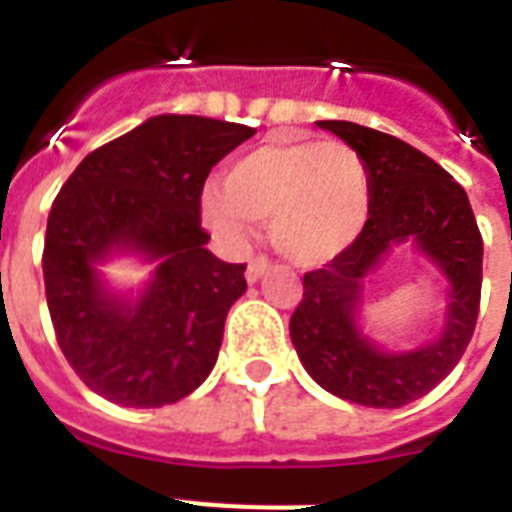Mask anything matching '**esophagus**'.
I'll return each instance as SVG.
<instances>
[{"label":"esophagus","instance_id":"34e87169","mask_svg":"<svg viewBox=\"0 0 512 512\" xmlns=\"http://www.w3.org/2000/svg\"><path fill=\"white\" fill-rule=\"evenodd\" d=\"M268 268H271V260L268 257H255V260H249L247 265V281L249 284H255V281H260L268 273Z\"/></svg>","mask_w":512,"mask_h":512}]
</instances>
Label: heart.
<instances>
[{
  "label": "heart",
  "instance_id": "1",
  "mask_svg": "<svg viewBox=\"0 0 512 512\" xmlns=\"http://www.w3.org/2000/svg\"><path fill=\"white\" fill-rule=\"evenodd\" d=\"M201 212L223 241L241 247L252 223L271 225L273 247L297 265H324L361 236L372 209L364 156L340 140L281 138L228 167Z\"/></svg>",
  "mask_w": 512,
  "mask_h": 512
}]
</instances>
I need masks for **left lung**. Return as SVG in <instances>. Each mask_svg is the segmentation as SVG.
Here are the masks:
<instances>
[{
  "label": "left lung",
  "instance_id": "8db88e82",
  "mask_svg": "<svg viewBox=\"0 0 512 512\" xmlns=\"http://www.w3.org/2000/svg\"><path fill=\"white\" fill-rule=\"evenodd\" d=\"M319 127L364 156L372 209L361 236L342 255L303 276V300L289 319V335L308 374L332 396L372 409H398L436 388L468 348L481 305L484 239L465 188L430 156L361 124ZM404 240H414L445 273L450 305L436 341L390 354L364 338L355 319L365 273Z\"/></svg>",
  "mask_w": 512,
  "mask_h": 512
}]
</instances>
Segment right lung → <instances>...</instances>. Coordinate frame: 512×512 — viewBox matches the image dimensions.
<instances>
[{
  "instance_id": "obj_1",
  "label": "right lung",
  "mask_w": 512,
  "mask_h": 512,
  "mask_svg": "<svg viewBox=\"0 0 512 512\" xmlns=\"http://www.w3.org/2000/svg\"><path fill=\"white\" fill-rule=\"evenodd\" d=\"M255 135L247 124L162 114L95 148L52 201L44 295L79 380L119 406L175 404L207 380L247 265L207 249L209 170ZM135 251L160 263L140 298L108 293L97 263Z\"/></svg>"
}]
</instances>
